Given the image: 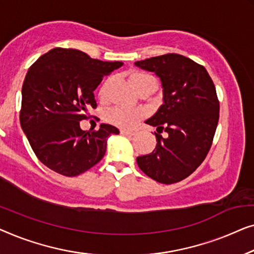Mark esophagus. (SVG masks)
<instances>
[{
  "label": "esophagus",
  "instance_id": "obj_1",
  "mask_svg": "<svg viewBox=\"0 0 254 254\" xmlns=\"http://www.w3.org/2000/svg\"><path fill=\"white\" fill-rule=\"evenodd\" d=\"M121 134H124V135H134V134H135V131H132V130H121Z\"/></svg>",
  "mask_w": 254,
  "mask_h": 254
}]
</instances>
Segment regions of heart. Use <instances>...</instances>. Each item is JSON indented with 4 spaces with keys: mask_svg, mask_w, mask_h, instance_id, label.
<instances>
[{
    "mask_svg": "<svg viewBox=\"0 0 254 254\" xmlns=\"http://www.w3.org/2000/svg\"><path fill=\"white\" fill-rule=\"evenodd\" d=\"M130 79L137 90L148 84H156L155 78L152 74L145 72V71H134V72L131 73ZM100 94H103V90H101ZM141 116L142 112L140 109L123 106L115 107V108L110 109L108 114H107V119H108L109 122L120 127H133Z\"/></svg>",
    "mask_w": 254,
    "mask_h": 254,
    "instance_id": "1",
    "label": "heart"
}]
</instances>
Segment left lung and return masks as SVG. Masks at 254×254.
I'll use <instances>...</instances> for the list:
<instances>
[{
    "mask_svg": "<svg viewBox=\"0 0 254 254\" xmlns=\"http://www.w3.org/2000/svg\"><path fill=\"white\" fill-rule=\"evenodd\" d=\"M141 69L155 72L163 87V105L146 124L156 127L155 149L138 156L140 169L159 183H177L202 163L213 144L220 102L207 70L180 54L138 61ZM164 130L167 137L161 135Z\"/></svg>",
    "mask_w": 254,
    "mask_h": 254,
    "instance_id": "obj_1",
    "label": "left lung"
}]
</instances>
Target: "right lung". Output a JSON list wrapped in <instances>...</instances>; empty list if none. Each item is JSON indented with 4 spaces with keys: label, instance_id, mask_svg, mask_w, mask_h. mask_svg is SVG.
<instances>
[{
    "label": "right lung",
    "instance_id": "obj_1",
    "mask_svg": "<svg viewBox=\"0 0 254 254\" xmlns=\"http://www.w3.org/2000/svg\"><path fill=\"white\" fill-rule=\"evenodd\" d=\"M77 49L54 48L35 61L21 87L20 126L37 158L55 173L74 177L103 158L107 139L119 128L101 124L83 131L80 121L96 108L95 88L122 66Z\"/></svg>",
    "mask_w": 254,
    "mask_h": 254
}]
</instances>
